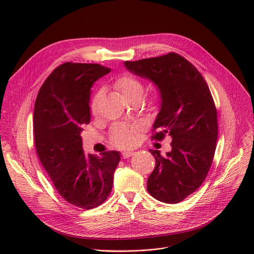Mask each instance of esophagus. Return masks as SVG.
Instances as JSON below:
<instances>
[{"instance_id": "1", "label": "esophagus", "mask_w": 254, "mask_h": 254, "mask_svg": "<svg viewBox=\"0 0 254 254\" xmlns=\"http://www.w3.org/2000/svg\"><path fill=\"white\" fill-rule=\"evenodd\" d=\"M132 155H134V152H131V151H125V152H123V157L124 158H128V157H130Z\"/></svg>"}]
</instances>
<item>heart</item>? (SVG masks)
<instances>
[{
	"instance_id": "obj_1",
	"label": "heart",
	"mask_w": 254,
	"mask_h": 254,
	"mask_svg": "<svg viewBox=\"0 0 254 254\" xmlns=\"http://www.w3.org/2000/svg\"><path fill=\"white\" fill-rule=\"evenodd\" d=\"M113 87L124 100L129 104L140 102L145 90V84L143 80L137 76L130 74H124L118 76L113 82ZM102 97V92L98 91L93 96L90 103V111L92 115H96L99 109V103ZM162 93L159 89H153L149 97L148 103L151 108L155 109L161 101ZM138 126L136 125H118L112 128L111 142L116 147H129L136 140V132Z\"/></svg>"
}]
</instances>
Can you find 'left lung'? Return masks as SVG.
Here are the masks:
<instances>
[{"mask_svg":"<svg viewBox=\"0 0 254 254\" xmlns=\"http://www.w3.org/2000/svg\"><path fill=\"white\" fill-rule=\"evenodd\" d=\"M128 71L148 78L162 93V107L151 139L172 137V150L150 149L155 168L148 192L158 201L176 204L202 185L211 168L218 136L217 110L204 77L178 53L126 62Z\"/></svg>","mask_w":254,"mask_h":254,"instance_id":"obj_1","label":"left lung"}]
</instances>
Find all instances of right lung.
I'll return each mask as SVG.
<instances>
[{
    "label": "right lung",
    "mask_w": 254,
    "mask_h": 254,
    "mask_svg": "<svg viewBox=\"0 0 254 254\" xmlns=\"http://www.w3.org/2000/svg\"><path fill=\"white\" fill-rule=\"evenodd\" d=\"M110 72L99 64H60L39 89L34 108V137L40 162L61 196L92 209L109 196L120 155H85L80 132L90 123L89 96L93 82Z\"/></svg>",
    "instance_id": "right-lung-1"
}]
</instances>
